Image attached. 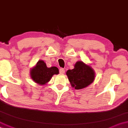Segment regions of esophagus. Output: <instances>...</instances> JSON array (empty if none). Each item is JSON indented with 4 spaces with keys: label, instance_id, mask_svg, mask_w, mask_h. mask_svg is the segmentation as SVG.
Here are the masks:
<instances>
[{
    "label": "esophagus",
    "instance_id": "obj_1",
    "mask_svg": "<svg viewBox=\"0 0 128 128\" xmlns=\"http://www.w3.org/2000/svg\"><path fill=\"white\" fill-rule=\"evenodd\" d=\"M64 72H65V70H64V68H60L59 69V72L60 74H64Z\"/></svg>",
    "mask_w": 128,
    "mask_h": 128
}]
</instances>
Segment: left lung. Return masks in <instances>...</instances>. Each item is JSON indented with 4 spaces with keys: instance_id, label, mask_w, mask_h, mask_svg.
<instances>
[{
    "instance_id": "left-lung-1",
    "label": "left lung",
    "mask_w": 128,
    "mask_h": 128,
    "mask_svg": "<svg viewBox=\"0 0 128 128\" xmlns=\"http://www.w3.org/2000/svg\"><path fill=\"white\" fill-rule=\"evenodd\" d=\"M66 75L72 86L76 90L89 86L94 81L95 76L93 69L81 61L75 64L73 69L68 70Z\"/></svg>"
}]
</instances>
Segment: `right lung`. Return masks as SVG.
Masks as SVG:
<instances>
[{"mask_svg": "<svg viewBox=\"0 0 128 128\" xmlns=\"http://www.w3.org/2000/svg\"><path fill=\"white\" fill-rule=\"evenodd\" d=\"M59 74L58 68L53 66L47 68L42 60H39L34 68L31 70V77L36 83L44 85L50 80L54 74Z\"/></svg>", "mask_w": 128, "mask_h": 128, "instance_id": "right-lung-1", "label": "right lung"}]
</instances>
